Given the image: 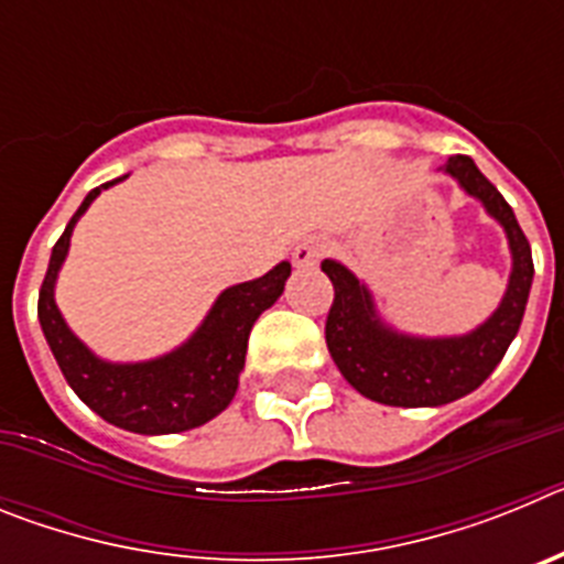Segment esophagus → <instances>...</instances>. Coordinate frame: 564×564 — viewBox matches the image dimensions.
I'll return each instance as SVG.
<instances>
[{"label":"esophagus","instance_id":"34e87169","mask_svg":"<svg viewBox=\"0 0 564 564\" xmlns=\"http://www.w3.org/2000/svg\"><path fill=\"white\" fill-rule=\"evenodd\" d=\"M325 251H327L325 239H318V237L305 239V242H299V246L293 248V265L296 268L316 265L318 259L325 257Z\"/></svg>","mask_w":564,"mask_h":564}]
</instances>
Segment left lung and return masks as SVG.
<instances>
[{
	"label": "left lung",
	"instance_id": "1",
	"mask_svg": "<svg viewBox=\"0 0 564 564\" xmlns=\"http://www.w3.org/2000/svg\"><path fill=\"white\" fill-rule=\"evenodd\" d=\"M443 172L482 203L502 226L511 248V276L500 307L466 336L421 338L387 327L378 318L372 293L352 271L325 259L322 271L333 282V305L325 338L333 361L352 390L387 406H443L475 392L506 356L520 330L528 291L534 282V259L514 212L486 181L468 154H455Z\"/></svg>",
	"mask_w": 564,
	"mask_h": 564
}]
</instances>
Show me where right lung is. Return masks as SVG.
Here are the masks:
<instances>
[{
	"mask_svg": "<svg viewBox=\"0 0 564 564\" xmlns=\"http://www.w3.org/2000/svg\"><path fill=\"white\" fill-rule=\"evenodd\" d=\"M123 177L93 188L53 246L39 291V322L64 378L89 410L112 426L138 435H174L203 426L231 403L239 372L246 367L253 322L282 296L291 262H279L265 276L226 288L203 325L177 350L138 364L104 361L64 322L56 307V276L78 217L104 188L121 183Z\"/></svg>",
	"mask_w": 564,
	"mask_h": 564,
	"instance_id": "1",
	"label": "right lung"
}]
</instances>
